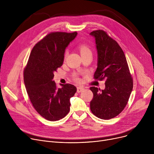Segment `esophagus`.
<instances>
[{
	"mask_svg": "<svg viewBox=\"0 0 154 154\" xmlns=\"http://www.w3.org/2000/svg\"><path fill=\"white\" fill-rule=\"evenodd\" d=\"M84 88L83 87H77V92L78 93H80V92H82V91H84Z\"/></svg>",
	"mask_w": 154,
	"mask_h": 154,
	"instance_id": "34e87169",
	"label": "esophagus"
}]
</instances>
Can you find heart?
Instances as JSON below:
<instances>
[{"label":"heart","mask_w":154,"mask_h":154,"mask_svg":"<svg viewBox=\"0 0 154 154\" xmlns=\"http://www.w3.org/2000/svg\"><path fill=\"white\" fill-rule=\"evenodd\" d=\"M78 48H79V51H80L81 55L88 54V53H91V51L89 48V47L85 44L80 45Z\"/></svg>","instance_id":"1"}]
</instances>
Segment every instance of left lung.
Segmentation results:
<instances>
[{"instance_id": "1", "label": "left lung", "mask_w": 154, "mask_h": 154, "mask_svg": "<svg viewBox=\"0 0 154 154\" xmlns=\"http://www.w3.org/2000/svg\"><path fill=\"white\" fill-rule=\"evenodd\" d=\"M90 35L95 38L97 51L94 79L106 80L103 90L90 88L94 94L91 110L98 118L109 120L124 109L132 91L133 80L125 54L116 40L102 30H94Z\"/></svg>"}]
</instances>
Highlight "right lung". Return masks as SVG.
Masks as SVG:
<instances>
[{"label":"right lung","instance_id":"add662e5","mask_svg":"<svg viewBox=\"0 0 154 154\" xmlns=\"http://www.w3.org/2000/svg\"><path fill=\"white\" fill-rule=\"evenodd\" d=\"M77 32H52L32 48L23 71V80L32 106L38 114L50 121H57L69 112L70 99L77 88L70 84L57 88L53 80L57 69L63 62L67 47Z\"/></svg>","mask_w":154,"mask_h":154}]
</instances>
